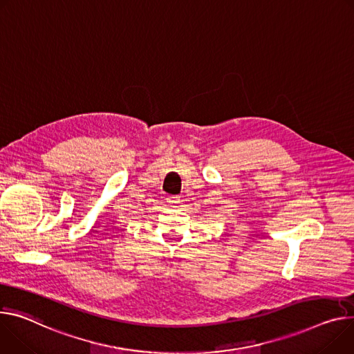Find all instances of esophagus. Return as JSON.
I'll use <instances>...</instances> for the list:
<instances>
[{"mask_svg": "<svg viewBox=\"0 0 354 354\" xmlns=\"http://www.w3.org/2000/svg\"><path fill=\"white\" fill-rule=\"evenodd\" d=\"M167 202H168L169 205L175 206V205H178V203L180 202V198H179L178 195H171V196H168V198H167Z\"/></svg>", "mask_w": 354, "mask_h": 354, "instance_id": "34e87169", "label": "esophagus"}]
</instances>
